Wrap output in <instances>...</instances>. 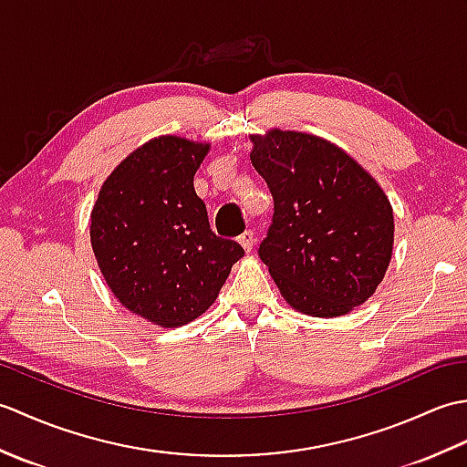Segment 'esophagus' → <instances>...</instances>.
<instances>
[{"label": "esophagus", "mask_w": 467, "mask_h": 467, "mask_svg": "<svg viewBox=\"0 0 467 467\" xmlns=\"http://www.w3.org/2000/svg\"><path fill=\"white\" fill-rule=\"evenodd\" d=\"M239 244L243 246V249L249 253L251 249H253V244H254V234L251 233V231H246V233H243L241 236H239Z\"/></svg>", "instance_id": "34e87169"}]
</instances>
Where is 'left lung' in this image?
I'll return each mask as SVG.
<instances>
[{"label": "left lung", "mask_w": 467, "mask_h": 467, "mask_svg": "<svg viewBox=\"0 0 467 467\" xmlns=\"http://www.w3.org/2000/svg\"><path fill=\"white\" fill-rule=\"evenodd\" d=\"M251 162L273 194L261 261L293 309L341 317L383 281L393 249V208L381 186L319 136H251Z\"/></svg>", "instance_id": "8db88e82"}]
</instances>
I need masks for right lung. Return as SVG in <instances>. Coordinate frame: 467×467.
Returning a JSON list of instances; mask_svg holds the SVG:
<instances>
[{
	"label": "right lung",
	"mask_w": 467,
	"mask_h": 467,
	"mask_svg": "<svg viewBox=\"0 0 467 467\" xmlns=\"http://www.w3.org/2000/svg\"><path fill=\"white\" fill-rule=\"evenodd\" d=\"M208 144L158 136L106 178L92 208L98 266L128 311L181 327L214 303L243 246L211 231L194 174Z\"/></svg>",
	"instance_id": "obj_1"
}]
</instances>
